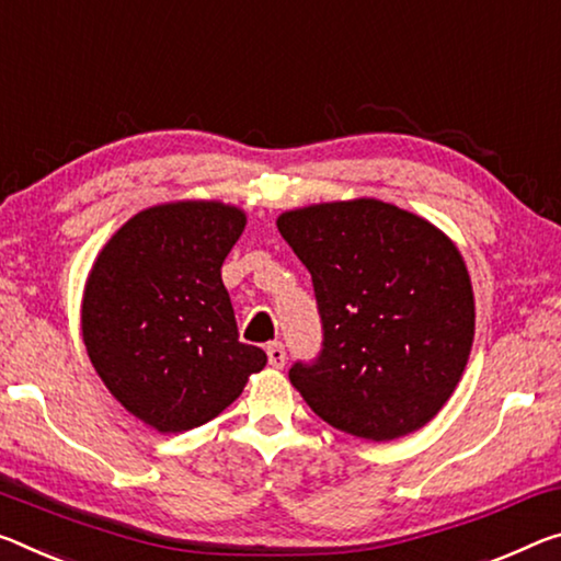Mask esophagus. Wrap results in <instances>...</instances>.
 I'll list each match as a JSON object with an SVG mask.
<instances>
[{"label": "esophagus", "mask_w": 561, "mask_h": 561, "mask_svg": "<svg viewBox=\"0 0 561 561\" xmlns=\"http://www.w3.org/2000/svg\"><path fill=\"white\" fill-rule=\"evenodd\" d=\"M266 359H270L274 369H282L284 362H287V352H284V344L272 342L270 346H266Z\"/></svg>", "instance_id": "esophagus-1"}]
</instances>
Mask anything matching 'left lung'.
<instances>
[{
  "label": "left lung",
  "mask_w": 561,
  "mask_h": 561,
  "mask_svg": "<svg viewBox=\"0 0 561 561\" xmlns=\"http://www.w3.org/2000/svg\"><path fill=\"white\" fill-rule=\"evenodd\" d=\"M277 227L312 274L322 350L289 381L334 430L389 442L420 430L459 385L474 295L459 249L379 199L312 204Z\"/></svg>",
  "instance_id": "left-lung-1"
}]
</instances>
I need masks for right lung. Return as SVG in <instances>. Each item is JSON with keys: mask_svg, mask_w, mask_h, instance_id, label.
I'll return each mask as SVG.
<instances>
[{"mask_svg": "<svg viewBox=\"0 0 561 561\" xmlns=\"http://www.w3.org/2000/svg\"><path fill=\"white\" fill-rule=\"evenodd\" d=\"M242 209L172 202L131 217L96 256L82 301L89 359L117 402L157 432L215 420L264 369L242 344L221 264Z\"/></svg>", "mask_w": 561, "mask_h": 561, "instance_id": "right-lung-1", "label": "right lung"}]
</instances>
